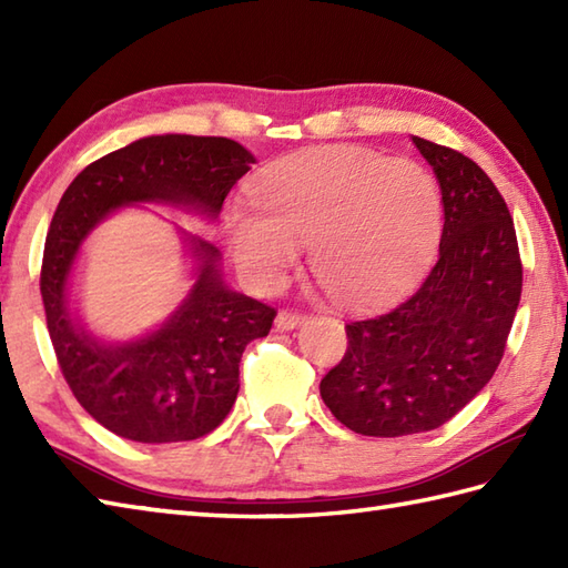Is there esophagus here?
<instances>
[{"instance_id": "1", "label": "esophagus", "mask_w": 568, "mask_h": 568, "mask_svg": "<svg viewBox=\"0 0 568 568\" xmlns=\"http://www.w3.org/2000/svg\"><path fill=\"white\" fill-rule=\"evenodd\" d=\"M305 322V315L303 312H295V310H281L277 312V317H275V327L281 329V332H291V329H295V327H300V324Z\"/></svg>"}]
</instances>
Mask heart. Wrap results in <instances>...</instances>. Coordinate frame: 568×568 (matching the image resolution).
<instances>
[{"label": "heart", "mask_w": 568, "mask_h": 568, "mask_svg": "<svg viewBox=\"0 0 568 568\" xmlns=\"http://www.w3.org/2000/svg\"><path fill=\"white\" fill-rule=\"evenodd\" d=\"M253 210L226 214L239 268L273 291L310 244V271L344 305L393 297L427 268L442 234L437 180L415 161L366 149H320L271 163Z\"/></svg>", "instance_id": "heart-1"}]
</instances>
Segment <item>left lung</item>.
<instances>
[{
    "instance_id": "left-lung-1",
    "label": "left lung",
    "mask_w": 568,
    "mask_h": 568,
    "mask_svg": "<svg viewBox=\"0 0 568 568\" xmlns=\"http://www.w3.org/2000/svg\"><path fill=\"white\" fill-rule=\"evenodd\" d=\"M413 143L439 180V258L400 305L346 324V354L320 383L332 415L366 437L437 429L474 400L523 295L515 224L493 180L449 146Z\"/></svg>"
}]
</instances>
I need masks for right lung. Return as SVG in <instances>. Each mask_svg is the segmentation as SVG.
Segmentation results:
<instances>
[{
    "label": "right lung",
    "instance_id": "right-lung-1",
    "mask_svg": "<svg viewBox=\"0 0 568 568\" xmlns=\"http://www.w3.org/2000/svg\"><path fill=\"white\" fill-rule=\"evenodd\" d=\"M251 163L224 136H149L90 163L58 202L41 263L48 334L75 400L119 437L168 444L220 427L236 400L241 354L268 336L275 310L229 291L216 268L220 251L190 236L200 273L175 315L139 342L100 344L70 317L65 300L82 239L131 202L190 204L216 216Z\"/></svg>",
    "mask_w": 568,
    "mask_h": 568
}]
</instances>
